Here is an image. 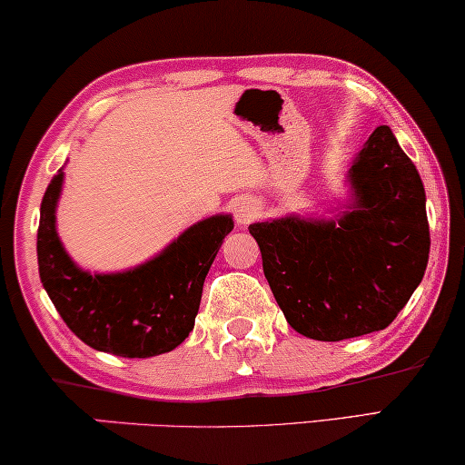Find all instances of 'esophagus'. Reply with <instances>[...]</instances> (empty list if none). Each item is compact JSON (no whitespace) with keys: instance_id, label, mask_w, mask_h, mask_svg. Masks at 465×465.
<instances>
[{"instance_id":"34e87169","label":"esophagus","mask_w":465,"mask_h":465,"mask_svg":"<svg viewBox=\"0 0 465 465\" xmlns=\"http://www.w3.org/2000/svg\"><path fill=\"white\" fill-rule=\"evenodd\" d=\"M260 215V205L253 199H239L234 203V220L237 224L247 226Z\"/></svg>"}]
</instances>
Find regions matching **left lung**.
<instances>
[{
    "mask_svg": "<svg viewBox=\"0 0 465 465\" xmlns=\"http://www.w3.org/2000/svg\"><path fill=\"white\" fill-rule=\"evenodd\" d=\"M345 212L250 224L272 296L296 332L342 341L383 330L421 283L430 258L425 188L390 126L347 171Z\"/></svg>",
    "mask_w": 465,
    "mask_h": 465,
    "instance_id": "8db88e82",
    "label": "left lung"
}]
</instances>
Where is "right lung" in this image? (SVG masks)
Listing matches in <instances>:
<instances>
[{"label":"right lung","mask_w":465,"mask_h":465,"mask_svg":"<svg viewBox=\"0 0 465 465\" xmlns=\"http://www.w3.org/2000/svg\"><path fill=\"white\" fill-rule=\"evenodd\" d=\"M63 180L61 167L44 193L37 228L40 279L63 322L88 347L120 358L173 351L193 332L203 283L232 231V215L196 222L129 271L88 272L74 262L56 232Z\"/></svg>","instance_id":"1"}]
</instances>
